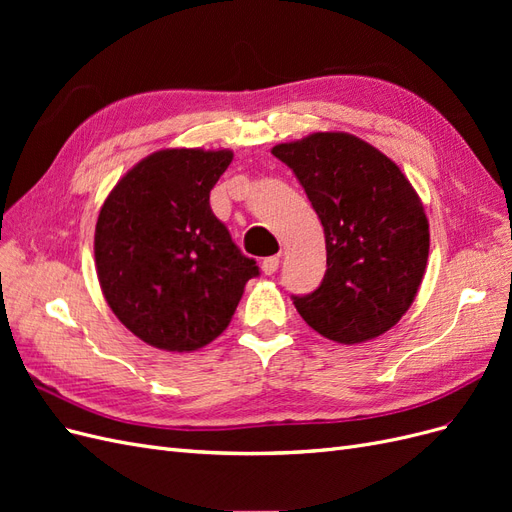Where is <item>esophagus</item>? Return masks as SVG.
Listing matches in <instances>:
<instances>
[{"label": "esophagus", "instance_id": "34e87169", "mask_svg": "<svg viewBox=\"0 0 512 512\" xmlns=\"http://www.w3.org/2000/svg\"><path fill=\"white\" fill-rule=\"evenodd\" d=\"M260 269H262V273H265V275H273L277 269H280V256L265 258V260H262Z\"/></svg>", "mask_w": 512, "mask_h": 512}]
</instances>
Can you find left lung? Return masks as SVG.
Here are the masks:
<instances>
[{
    "label": "left lung",
    "instance_id": "8db88e82",
    "mask_svg": "<svg viewBox=\"0 0 512 512\" xmlns=\"http://www.w3.org/2000/svg\"><path fill=\"white\" fill-rule=\"evenodd\" d=\"M324 228L327 273L301 318L337 344H363L401 320L423 282L429 256L425 207L401 168L348 132H314L280 143Z\"/></svg>",
    "mask_w": 512,
    "mask_h": 512
}]
</instances>
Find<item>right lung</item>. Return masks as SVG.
I'll return each instance as SVG.
<instances>
[{
    "label": "right lung",
    "mask_w": 512,
    "mask_h": 512,
    "mask_svg": "<svg viewBox=\"0 0 512 512\" xmlns=\"http://www.w3.org/2000/svg\"><path fill=\"white\" fill-rule=\"evenodd\" d=\"M230 162V149H160L134 164L100 209L102 294L123 327L153 348L211 344L258 275L209 205Z\"/></svg>",
    "instance_id": "obj_1"
}]
</instances>
